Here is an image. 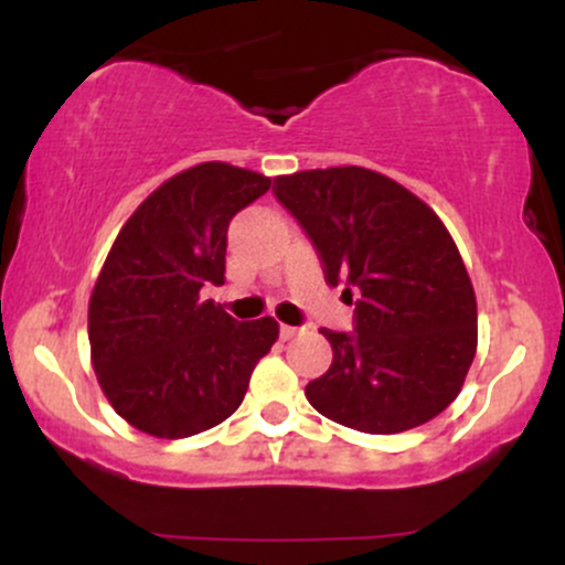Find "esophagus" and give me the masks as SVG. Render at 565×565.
Listing matches in <instances>:
<instances>
[{"label":"esophagus","instance_id":"esophagus-1","mask_svg":"<svg viewBox=\"0 0 565 565\" xmlns=\"http://www.w3.org/2000/svg\"><path fill=\"white\" fill-rule=\"evenodd\" d=\"M300 332H302V329L287 327V323H281V340H291V337H297Z\"/></svg>","mask_w":565,"mask_h":565}]
</instances>
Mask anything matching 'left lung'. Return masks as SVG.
Masks as SVG:
<instances>
[{"label":"left lung","instance_id":"1","mask_svg":"<svg viewBox=\"0 0 565 565\" xmlns=\"http://www.w3.org/2000/svg\"><path fill=\"white\" fill-rule=\"evenodd\" d=\"M274 193L345 281L355 332L332 342L305 395L332 423L391 436L430 423L462 391L478 348V305L451 233L423 199L364 167L281 174Z\"/></svg>","mask_w":565,"mask_h":565}]
</instances>
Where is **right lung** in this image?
<instances>
[{"mask_svg":"<svg viewBox=\"0 0 565 565\" xmlns=\"http://www.w3.org/2000/svg\"><path fill=\"white\" fill-rule=\"evenodd\" d=\"M268 188L260 172L204 161L121 225L89 297V353L108 404L140 433L188 438L228 419L278 340L270 316L236 321L201 300L225 281L233 215Z\"/></svg>","mask_w":565,"mask_h":565,"instance_id":"right-lung-1","label":"right lung"}]
</instances>
